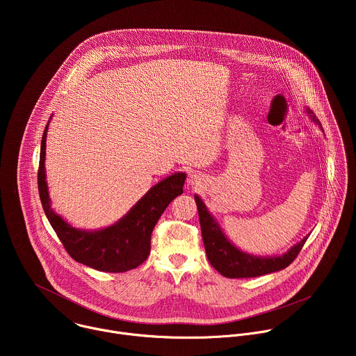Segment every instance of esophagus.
<instances>
[{"label": "esophagus", "instance_id": "obj_1", "mask_svg": "<svg viewBox=\"0 0 356 356\" xmlns=\"http://www.w3.org/2000/svg\"><path fill=\"white\" fill-rule=\"evenodd\" d=\"M190 181H191V183H194V181H197V177H195V176H191V179H190Z\"/></svg>", "mask_w": 356, "mask_h": 356}]
</instances>
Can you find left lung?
<instances>
[{
	"label": "left lung",
	"instance_id": "left-lung-1",
	"mask_svg": "<svg viewBox=\"0 0 356 356\" xmlns=\"http://www.w3.org/2000/svg\"><path fill=\"white\" fill-rule=\"evenodd\" d=\"M306 114L310 117L312 122L318 125L323 131L321 122L310 108H306ZM194 200L198 209L201 235H202V241H204L207 258L218 273L229 279L257 277V276L279 272L287 268L296 259L298 252L301 250L302 245L306 243L310 235L309 234L304 236L300 242L293 245L287 252L282 253V255H276V257L252 255V253L243 252L242 249L235 246L225 236L218 221L209 211L204 201L201 200L200 195L194 194Z\"/></svg>",
	"mask_w": 356,
	"mask_h": 356
}]
</instances>
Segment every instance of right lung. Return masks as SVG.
Returning a JSON list of instances; mask_svg holds the SVG:
<instances>
[{
	"label": "right lung",
	"mask_w": 356,
	"mask_h": 356,
	"mask_svg": "<svg viewBox=\"0 0 356 356\" xmlns=\"http://www.w3.org/2000/svg\"><path fill=\"white\" fill-rule=\"evenodd\" d=\"M49 122L40 143L38 187L42 207L50 225L69 255L79 264L108 273H121L138 268L149 257L152 231L161 216L170 202L183 193L186 173L176 172L152 186L122 218L110 227L90 231L74 228L55 213L50 204L44 169Z\"/></svg>",
	"instance_id": "add662e5"
}]
</instances>
